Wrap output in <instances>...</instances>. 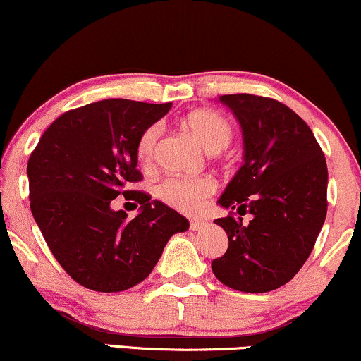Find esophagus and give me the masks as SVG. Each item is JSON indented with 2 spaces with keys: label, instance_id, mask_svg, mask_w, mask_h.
<instances>
[{
  "label": "esophagus",
  "instance_id": "esophagus-1",
  "mask_svg": "<svg viewBox=\"0 0 361 361\" xmlns=\"http://www.w3.org/2000/svg\"><path fill=\"white\" fill-rule=\"evenodd\" d=\"M206 226H207V223L204 221V219H201V218H192V219H190V230L201 231V230H204Z\"/></svg>",
  "mask_w": 361,
  "mask_h": 361
}]
</instances>
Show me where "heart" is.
Segmentation results:
<instances>
[{
    "label": "heart",
    "mask_w": 361,
    "mask_h": 361,
    "mask_svg": "<svg viewBox=\"0 0 361 361\" xmlns=\"http://www.w3.org/2000/svg\"><path fill=\"white\" fill-rule=\"evenodd\" d=\"M190 133L209 154H219L228 148L235 137V126L221 113L214 109H199L184 120ZM160 126L152 125L140 135L137 155L140 164L150 165L155 159ZM214 192V182L204 177H171L159 185V196L167 206L182 213H197L206 199Z\"/></svg>",
    "instance_id": "1"
}]
</instances>
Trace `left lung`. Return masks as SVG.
<instances>
[{"instance_id":"left-lung-1","label":"left lung","mask_w":361,"mask_h":361,"mask_svg":"<svg viewBox=\"0 0 361 361\" xmlns=\"http://www.w3.org/2000/svg\"><path fill=\"white\" fill-rule=\"evenodd\" d=\"M243 133V164L218 204L252 214L248 224L230 214L214 219L228 250L211 264L219 282L262 294L282 287L314 248L326 219L328 167L306 121L270 97L226 94Z\"/></svg>"}]
</instances>
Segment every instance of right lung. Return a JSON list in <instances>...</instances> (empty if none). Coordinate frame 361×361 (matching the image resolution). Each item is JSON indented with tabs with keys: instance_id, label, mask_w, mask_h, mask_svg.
Instances as JSON below:
<instances>
[{
	"instance_id": "add662e5",
	"label": "right lung",
	"mask_w": 361,
	"mask_h": 361,
	"mask_svg": "<svg viewBox=\"0 0 361 361\" xmlns=\"http://www.w3.org/2000/svg\"><path fill=\"white\" fill-rule=\"evenodd\" d=\"M104 99L59 116L30 155V209L62 269L96 292H121L150 275L172 235L189 221L140 190V135L171 109ZM120 193L138 202L128 220L111 201Z\"/></svg>"
}]
</instances>
